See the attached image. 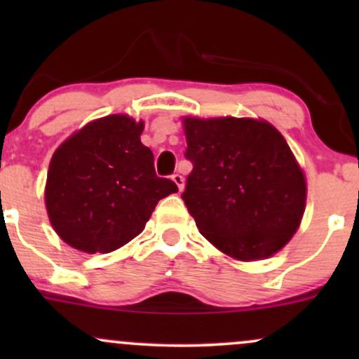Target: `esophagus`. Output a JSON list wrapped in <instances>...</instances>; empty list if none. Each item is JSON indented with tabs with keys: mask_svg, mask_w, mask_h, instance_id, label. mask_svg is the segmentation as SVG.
<instances>
[{
	"mask_svg": "<svg viewBox=\"0 0 359 359\" xmlns=\"http://www.w3.org/2000/svg\"><path fill=\"white\" fill-rule=\"evenodd\" d=\"M172 180H174L177 187H179V191L182 192V189H184V177L180 175V174H174V175H172Z\"/></svg>",
	"mask_w": 359,
	"mask_h": 359,
	"instance_id": "obj_1",
	"label": "esophagus"
}]
</instances>
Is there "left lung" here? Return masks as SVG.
<instances>
[{
	"instance_id": "1",
	"label": "left lung",
	"mask_w": 359,
	"mask_h": 359,
	"mask_svg": "<svg viewBox=\"0 0 359 359\" xmlns=\"http://www.w3.org/2000/svg\"><path fill=\"white\" fill-rule=\"evenodd\" d=\"M194 163L182 199L221 253L257 262L297 233L307 182L282 133L262 118H182Z\"/></svg>"
}]
</instances>
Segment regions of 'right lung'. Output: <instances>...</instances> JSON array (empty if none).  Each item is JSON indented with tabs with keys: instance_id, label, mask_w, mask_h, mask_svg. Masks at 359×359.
<instances>
[{
	"instance_id": "right-lung-1",
	"label": "right lung",
	"mask_w": 359,
	"mask_h": 359,
	"mask_svg": "<svg viewBox=\"0 0 359 359\" xmlns=\"http://www.w3.org/2000/svg\"><path fill=\"white\" fill-rule=\"evenodd\" d=\"M145 123L128 114L89 121L53 151L45 208L62 241L84 253H109L145 229L160 199L179 192L154 168L140 140Z\"/></svg>"
}]
</instances>
